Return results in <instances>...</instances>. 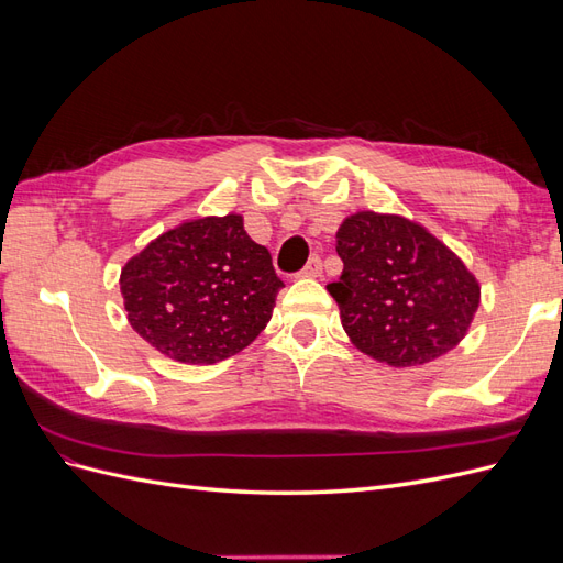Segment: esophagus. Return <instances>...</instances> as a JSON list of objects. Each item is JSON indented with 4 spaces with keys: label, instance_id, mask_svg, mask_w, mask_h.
<instances>
[{
    "label": "esophagus",
    "instance_id": "esophagus-1",
    "mask_svg": "<svg viewBox=\"0 0 563 563\" xmlns=\"http://www.w3.org/2000/svg\"><path fill=\"white\" fill-rule=\"evenodd\" d=\"M319 275H321V261L314 255V258H310V263L300 269L298 277H302V279H314V277H319Z\"/></svg>",
    "mask_w": 563,
    "mask_h": 563
}]
</instances>
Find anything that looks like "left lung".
<instances>
[{
    "label": "left lung",
    "mask_w": 563,
    "mask_h": 563,
    "mask_svg": "<svg viewBox=\"0 0 563 563\" xmlns=\"http://www.w3.org/2000/svg\"><path fill=\"white\" fill-rule=\"evenodd\" d=\"M343 275L329 284L352 345L395 368L451 352L479 310L482 286L467 265L416 220L356 211L340 223Z\"/></svg>",
    "instance_id": "8db88e82"
}]
</instances>
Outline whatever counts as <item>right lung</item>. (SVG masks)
<instances>
[{"mask_svg":"<svg viewBox=\"0 0 563 563\" xmlns=\"http://www.w3.org/2000/svg\"><path fill=\"white\" fill-rule=\"evenodd\" d=\"M282 279L242 213L201 216L162 232L119 275L126 319L180 364L240 354L267 327Z\"/></svg>","mask_w":563,"mask_h":563,"instance_id":"right-lung-1","label":"right lung"}]
</instances>
